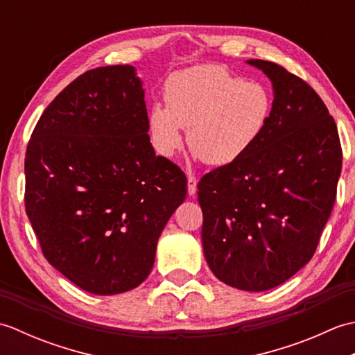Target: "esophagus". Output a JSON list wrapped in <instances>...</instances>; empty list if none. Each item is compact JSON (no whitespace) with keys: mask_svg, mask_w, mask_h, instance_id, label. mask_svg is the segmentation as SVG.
<instances>
[{"mask_svg":"<svg viewBox=\"0 0 355 355\" xmlns=\"http://www.w3.org/2000/svg\"><path fill=\"white\" fill-rule=\"evenodd\" d=\"M187 192H189V195H195V192H197V178L191 172L187 173Z\"/></svg>","mask_w":355,"mask_h":355,"instance_id":"obj_1","label":"esophagus"}]
</instances>
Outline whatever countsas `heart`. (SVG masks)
Segmentation results:
<instances>
[{"label": "heart", "instance_id": "b5f03b06", "mask_svg": "<svg viewBox=\"0 0 355 355\" xmlns=\"http://www.w3.org/2000/svg\"><path fill=\"white\" fill-rule=\"evenodd\" d=\"M166 105L149 112L155 149L172 157L183 141L207 164L227 166L243 158L266 134L275 102L270 89L221 67L198 65L177 74L166 85Z\"/></svg>", "mask_w": 355, "mask_h": 355}]
</instances>
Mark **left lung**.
<instances>
[{
	"label": "left lung",
	"mask_w": 355,
	"mask_h": 355,
	"mask_svg": "<svg viewBox=\"0 0 355 355\" xmlns=\"http://www.w3.org/2000/svg\"><path fill=\"white\" fill-rule=\"evenodd\" d=\"M247 62L273 84V114L252 150L200 180L201 239L221 282L266 291L313 258L333 212L342 146L327 105L304 79L275 62Z\"/></svg>",
	"instance_id": "8db88e82"
}]
</instances>
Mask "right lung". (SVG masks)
<instances>
[{
	"instance_id": "obj_1",
	"label": "right lung",
	"mask_w": 355,
	"mask_h": 355,
	"mask_svg": "<svg viewBox=\"0 0 355 355\" xmlns=\"http://www.w3.org/2000/svg\"><path fill=\"white\" fill-rule=\"evenodd\" d=\"M141 80L131 65L88 70L37 120L26 150V212L41 250L79 288L139 286L187 192L184 172L155 155Z\"/></svg>"
}]
</instances>
